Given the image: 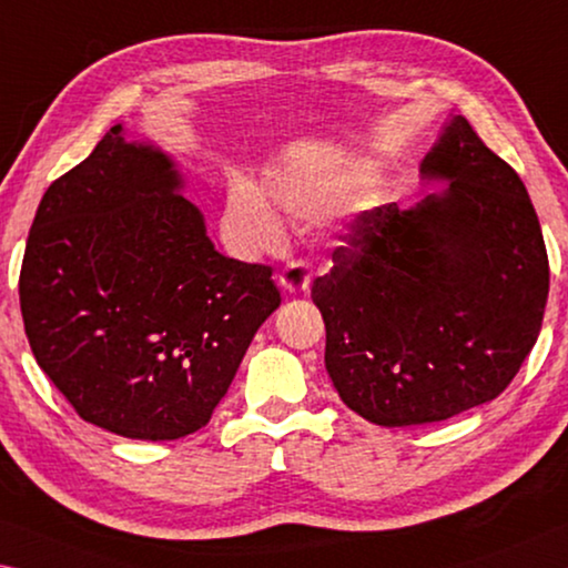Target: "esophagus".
I'll return each instance as SVG.
<instances>
[{
    "label": "esophagus",
    "mask_w": 568,
    "mask_h": 568,
    "mask_svg": "<svg viewBox=\"0 0 568 568\" xmlns=\"http://www.w3.org/2000/svg\"><path fill=\"white\" fill-rule=\"evenodd\" d=\"M311 277H313V273H311L308 263H303V260H291V263L283 267V273L277 275V283H281L285 293L303 295V293H308Z\"/></svg>",
    "instance_id": "1"
}]
</instances>
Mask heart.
<instances>
[{
	"label": "heart",
	"mask_w": 568,
	"mask_h": 568,
	"mask_svg": "<svg viewBox=\"0 0 568 568\" xmlns=\"http://www.w3.org/2000/svg\"><path fill=\"white\" fill-rule=\"evenodd\" d=\"M382 179V166L368 156H344L321 166L277 171L267 192L293 217H318L341 210L372 192ZM224 222L237 245L247 252H267L283 240L281 220L255 184H232L224 206Z\"/></svg>",
	"instance_id": "obj_1"
}]
</instances>
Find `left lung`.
Listing matches in <instances>:
<instances>
[{
  "mask_svg": "<svg viewBox=\"0 0 568 568\" xmlns=\"http://www.w3.org/2000/svg\"><path fill=\"white\" fill-rule=\"evenodd\" d=\"M419 174L445 189L409 210L364 212L311 291L338 397L382 427L443 422L498 397L548 298L526 186L463 115H449Z\"/></svg>",
  "mask_w": 568,
  "mask_h": 568,
  "instance_id": "8db88e82",
  "label": "left lung"
}]
</instances>
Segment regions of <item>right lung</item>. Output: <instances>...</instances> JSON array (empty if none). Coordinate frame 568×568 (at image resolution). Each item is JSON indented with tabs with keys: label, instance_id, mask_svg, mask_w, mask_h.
I'll list each match as a JSON object with an SVG mask.
<instances>
[{
	"label": "right lung",
	"instance_id": "obj_1",
	"mask_svg": "<svg viewBox=\"0 0 568 568\" xmlns=\"http://www.w3.org/2000/svg\"><path fill=\"white\" fill-rule=\"evenodd\" d=\"M174 159L115 123L52 182L20 273L32 354L90 425L129 439L202 429L257 328L273 270L224 257Z\"/></svg>",
	"mask_w": 568,
	"mask_h": 568
}]
</instances>
